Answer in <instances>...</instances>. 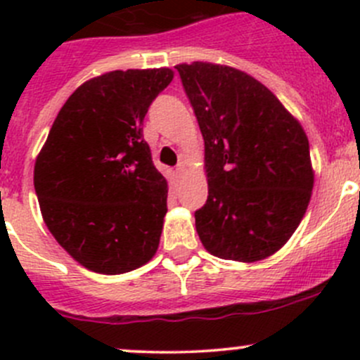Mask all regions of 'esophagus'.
<instances>
[{
  "label": "esophagus",
  "instance_id": "esophagus-1",
  "mask_svg": "<svg viewBox=\"0 0 360 360\" xmlns=\"http://www.w3.org/2000/svg\"><path fill=\"white\" fill-rule=\"evenodd\" d=\"M176 172H177V174H179V176H181V174H183V172H184V165H183V162H179V165H177V167H176Z\"/></svg>",
  "mask_w": 360,
  "mask_h": 360
}]
</instances>
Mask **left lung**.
Instances as JSON below:
<instances>
[{"label": "left lung", "instance_id": "left-lung-1", "mask_svg": "<svg viewBox=\"0 0 360 360\" xmlns=\"http://www.w3.org/2000/svg\"><path fill=\"white\" fill-rule=\"evenodd\" d=\"M205 143L209 197L195 212L203 248L264 259L296 231L314 188L303 127L256 78L210 63L177 64Z\"/></svg>", "mask_w": 360, "mask_h": 360}]
</instances>
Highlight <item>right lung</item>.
Instances as JSON below:
<instances>
[{
  "mask_svg": "<svg viewBox=\"0 0 360 360\" xmlns=\"http://www.w3.org/2000/svg\"><path fill=\"white\" fill-rule=\"evenodd\" d=\"M169 68L111 71L60 108L34 163V190L56 240L89 270L118 275L157 252L167 181L143 137L148 108Z\"/></svg>",
  "mask_w": 360,
  "mask_h": 360,
  "instance_id": "1",
  "label": "right lung"
}]
</instances>
